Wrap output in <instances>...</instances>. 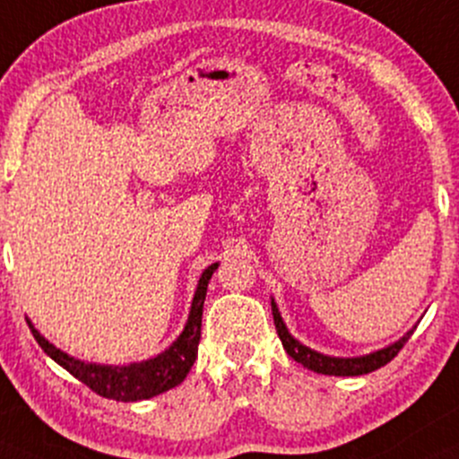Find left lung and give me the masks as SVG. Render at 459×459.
<instances>
[{
	"instance_id": "obj_1",
	"label": "left lung",
	"mask_w": 459,
	"mask_h": 459,
	"mask_svg": "<svg viewBox=\"0 0 459 459\" xmlns=\"http://www.w3.org/2000/svg\"><path fill=\"white\" fill-rule=\"evenodd\" d=\"M272 314H273V325H276L278 338L282 340V347H285V351L290 353L296 362H300L302 367H307V369H311L316 373H325V376H365V373L380 369V367H385L386 362H391L400 351H403L406 340H409L411 333H413V332H409L404 338H400L398 342L389 344V347L380 349V351H376V353H369V356L329 358V356H323V353H318V351H311L309 347H305V344H300L299 340L291 338V333L287 332L285 323H282V318H281V314H278L273 300H272Z\"/></svg>"
}]
</instances>
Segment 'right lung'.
Wrapping results in <instances>:
<instances>
[{
	"instance_id": "add662e5",
	"label": "right lung",
	"mask_w": 459,
	"mask_h": 459,
	"mask_svg": "<svg viewBox=\"0 0 459 459\" xmlns=\"http://www.w3.org/2000/svg\"><path fill=\"white\" fill-rule=\"evenodd\" d=\"M219 267V263L210 264L203 272L198 281L195 302H192L190 320L186 329L178 335L177 342L152 360L139 362V365L127 367H106V365H86L82 360H74L68 353L59 351L30 325V332L39 347L59 362L65 371L73 373L79 382L92 389L94 394L103 395L108 400H119V403H136V400H148L152 395L163 394V391L174 389L186 380L198 353V340H201V318H203V302H205L207 282L212 273Z\"/></svg>"
}]
</instances>
